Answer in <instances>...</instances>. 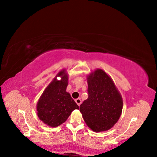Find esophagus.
<instances>
[{
  "label": "esophagus",
  "mask_w": 157,
  "mask_h": 157,
  "mask_svg": "<svg viewBox=\"0 0 157 157\" xmlns=\"http://www.w3.org/2000/svg\"><path fill=\"white\" fill-rule=\"evenodd\" d=\"M75 102L77 103V104L78 106H80V104H81L82 101H81V99H80V98H78V99H75Z\"/></svg>",
  "instance_id": "1"
}]
</instances>
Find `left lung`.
<instances>
[{"label":"left lung","mask_w":157,"mask_h":157,"mask_svg":"<svg viewBox=\"0 0 157 157\" xmlns=\"http://www.w3.org/2000/svg\"><path fill=\"white\" fill-rule=\"evenodd\" d=\"M88 98L80 105L87 126L94 132L106 131L119 119L122 98L113 80L102 69L87 76Z\"/></svg>","instance_id":"obj_1"}]
</instances>
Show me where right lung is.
Here are the masks:
<instances>
[{
  "mask_svg": "<svg viewBox=\"0 0 157 157\" xmlns=\"http://www.w3.org/2000/svg\"><path fill=\"white\" fill-rule=\"evenodd\" d=\"M57 76H61L62 79L58 81ZM67 84L68 75L63 69L46 87L38 101V117L50 127H57L63 124L71 112L79 109L70 94L66 92Z\"/></svg>",
  "mask_w": 157,
  "mask_h": 157,
  "instance_id": "add662e5",
  "label": "right lung"
}]
</instances>
